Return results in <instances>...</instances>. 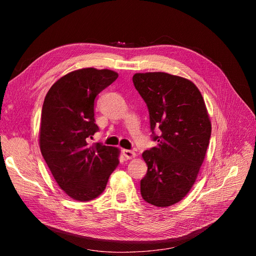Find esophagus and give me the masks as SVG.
Instances as JSON below:
<instances>
[{
	"instance_id": "34e87169",
	"label": "esophagus",
	"mask_w": 256,
	"mask_h": 256,
	"mask_svg": "<svg viewBox=\"0 0 256 256\" xmlns=\"http://www.w3.org/2000/svg\"><path fill=\"white\" fill-rule=\"evenodd\" d=\"M122 154H124V156H125L126 159H132V158H134L136 156L134 152L129 150H122Z\"/></svg>"
}]
</instances>
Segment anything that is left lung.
Wrapping results in <instances>:
<instances>
[{"label": "left lung", "instance_id": "left-lung-1", "mask_svg": "<svg viewBox=\"0 0 256 256\" xmlns=\"http://www.w3.org/2000/svg\"><path fill=\"white\" fill-rule=\"evenodd\" d=\"M132 81L148 108L152 138L158 142L142 154L147 173L141 194L154 206H172L196 182L212 134L210 118L202 94L188 79L158 72L136 74Z\"/></svg>", "mask_w": 256, "mask_h": 256}]
</instances>
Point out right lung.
<instances>
[{
  "mask_svg": "<svg viewBox=\"0 0 256 256\" xmlns=\"http://www.w3.org/2000/svg\"><path fill=\"white\" fill-rule=\"evenodd\" d=\"M118 76L110 69H78L60 78L44 98L40 152L60 188L79 202L102 194L120 164L118 147L88 143L98 131L95 98Z\"/></svg>",
  "mask_w": 256,
  "mask_h": 256,
  "instance_id": "add662e5",
  "label": "right lung"
}]
</instances>
